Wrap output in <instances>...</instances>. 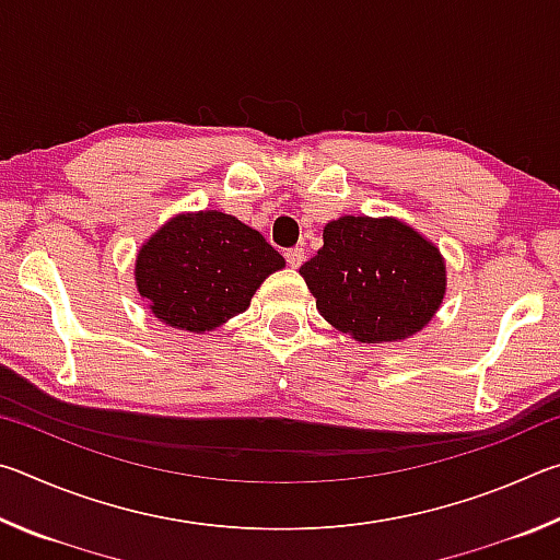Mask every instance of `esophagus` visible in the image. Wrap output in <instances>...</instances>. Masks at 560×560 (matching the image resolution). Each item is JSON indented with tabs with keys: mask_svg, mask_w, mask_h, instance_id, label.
I'll return each mask as SVG.
<instances>
[{
	"mask_svg": "<svg viewBox=\"0 0 560 560\" xmlns=\"http://www.w3.org/2000/svg\"><path fill=\"white\" fill-rule=\"evenodd\" d=\"M283 257H287V261H289V267H291V269H299L301 264L306 261V252L299 249V246H293V249H289L287 254H283Z\"/></svg>",
	"mask_w": 560,
	"mask_h": 560,
	"instance_id": "1",
	"label": "esophagus"
}]
</instances>
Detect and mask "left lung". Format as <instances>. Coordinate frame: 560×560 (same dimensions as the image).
<instances>
[{
  "instance_id": "obj_1",
  "label": "left lung",
  "mask_w": 560,
  "mask_h": 560,
  "mask_svg": "<svg viewBox=\"0 0 560 560\" xmlns=\"http://www.w3.org/2000/svg\"><path fill=\"white\" fill-rule=\"evenodd\" d=\"M299 273L318 314L358 343H395L430 324L447 293V264L397 217H338Z\"/></svg>"
}]
</instances>
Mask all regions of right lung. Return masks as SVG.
Wrapping results in <instances>:
<instances>
[{
	"instance_id": "add662e5",
	"label": "right lung",
	"mask_w": 560,
	"mask_h": 560,
	"mask_svg": "<svg viewBox=\"0 0 560 560\" xmlns=\"http://www.w3.org/2000/svg\"><path fill=\"white\" fill-rule=\"evenodd\" d=\"M283 267L281 254L236 217L183 212L138 249L136 287L165 326L205 334L249 308L264 279Z\"/></svg>"
}]
</instances>
